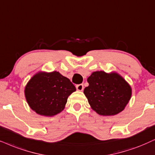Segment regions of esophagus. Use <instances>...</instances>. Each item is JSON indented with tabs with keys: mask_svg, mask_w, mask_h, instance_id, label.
Returning <instances> with one entry per match:
<instances>
[{
	"mask_svg": "<svg viewBox=\"0 0 155 155\" xmlns=\"http://www.w3.org/2000/svg\"><path fill=\"white\" fill-rule=\"evenodd\" d=\"M76 89H77L78 91H83V90H84V85L82 84H78V85H76Z\"/></svg>",
	"mask_w": 155,
	"mask_h": 155,
	"instance_id": "obj_1",
	"label": "esophagus"
}]
</instances>
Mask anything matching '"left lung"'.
Listing matches in <instances>:
<instances>
[{
	"label": "left lung",
	"instance_id": "left-lung-1",
	"mask_svg": "<svg viewBox=\"0 0 155 155\" xmlns=\"http://www.w3.org/2000/svg\"><path fill=\"white\" fill-rule=\"evenodd\" d=\"M84 90L91 109L102 116H113L124 110L132 96V89L115 72L94 71L87 79Z\"/></svg>",
	"mask_w": 155,
	"mask_h": 155
}]
</instances>
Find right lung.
<instances>
[{
	"mask_svg": "<svg viewBox=\"0 0 155 155\" xmlns=\"http://www.w3.org/2000/svg\"><path fill=\"white\" fill-rule=\"evenodd\" d=\"M76 91L71 81L59 72H38L25 87V97L32 110L46 117L63 111L67 99Z\"/></svg>",
	"mask_w": 155,
	"mask_h": 155,
	"instance_id": "1",
	"label": "right lung"
}]
</instances>
